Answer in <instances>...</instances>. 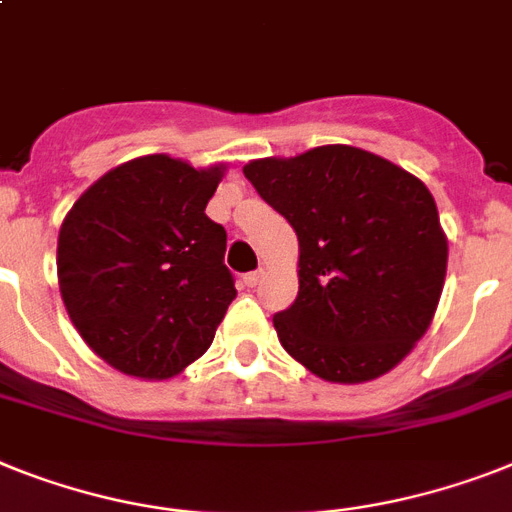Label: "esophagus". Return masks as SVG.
Returning <instances> with one entry per match:
<instances>
[{
	"instance_id": "1",
	"label": "esophagus",
	"mask_w": 512,
	"mask_h": 512,
	"mask_svg": "<svg viewBox=\"0 0 512 512\" xmlns=\"http://www.w3.org/2000/svg\"><path fill=\"white\" fill-rule=\"evenodd\" d=\"M261 280H264V269H256V272L243 274V285H248V287H256Z\"/></svg>"
}]
</instances>
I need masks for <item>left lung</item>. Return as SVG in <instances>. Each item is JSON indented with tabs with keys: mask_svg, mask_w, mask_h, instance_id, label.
Here are the masks:
<instances>
[{
	"mask_svg": "<svg viewBox=\"0 0 512 512\" xmlns=\"http://www.w3.org/2000/svg\"><path fill=\"white\" fill-rule=\"evenodd\" d=\"M298 235V298L274 314L282 348L327 382L395 369L429 329L447 272L437 204L418 177L356 146L243 167Z\"/></svg>",
	"mask_w": 512,
	"mask_h": 512,
	"instance_id": "obj_1",
	"label": "left lung"
}]
</instances>
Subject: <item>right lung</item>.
I'll return each instance as SVG.
<instances>
[{
    "mask_svg": "<svg viewBox=\"0 0 512 512\" xmlns=\"http://www.w3.org/2000/svg\"><path fill=\"white\" fill-rule=\"evenodd\" d=\"M225 164L196 170L149 154L99 177L57 240L59 293L96 356L138 379H170L209 350L235 280L227 232L206 217Z\"/></svg>",
    "mask_w": 512,
    "mask_h": 512,
    "instance_id": "add662e5",
    "label": "right lung"
}]
</instances>
